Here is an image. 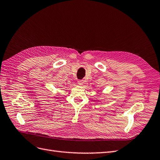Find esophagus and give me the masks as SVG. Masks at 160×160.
<instances>
[{
  "instance_id": "34e87169",
  "label": "esophagus",
  "mask_w": 160,
  "mask_h": 160,
  "mask_svg": "<svg viewBox=\"0 0 160 160\" xmlns=\"http://www.w3.org/2000/svg\"><path fill=\"white\" fill-rule=\"evenodd\" d=\"M78 85H80V86L83 85L84 81L83 80H78Z\"/></svg>"
}]
</instances>
